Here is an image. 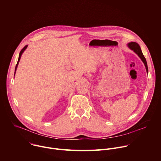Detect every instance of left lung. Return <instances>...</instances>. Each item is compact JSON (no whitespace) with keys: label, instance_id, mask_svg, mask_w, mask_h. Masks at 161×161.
Listing matches in <instances>:
<instances>
[{"label":"left lung","instance_id":"1","mask_svg":"<svg viewBox=\"0 0 161 161\" xmlns=\"http://www.w3.org/2000/svg\"><path fill=\"white\" fill-rule=\"evenodd\" d=\"M127 47L130 50H133L140 58V59L142 60V61L144 64L145 69H146V71L148 73V67H147V61H146V59H145V58L144 57V56L142 53V52L141 50V48H140L139 45L138 43H136V42H130V43H128L127 44Z\"/></svg>","mask_w":161,"mask_h":161}]
</instances>
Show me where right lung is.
<instances>
[{
    "mask_svg": "<svg viewBox=\"0 0 161 161\" xmlns=\"http://www.w3.org/2000/svg\"><path fill=\"white\" fill-rule=\"evenodd\" d=\"M27 47H28V45H26L22 50H21V51L20 52V53H19V58H18V63H17V64H16V68H15V72H14V75H15V74H16V70H17V68H18V64H19V61H20V59H21V55H22V54L23 53V52L25 51V50L27 48Z\"/></svg>",
    "mask_w": 161,
    "mask_h": 161,
    "instance_id": "add662e5",
    "label": "right lung"
}]
</instances>
